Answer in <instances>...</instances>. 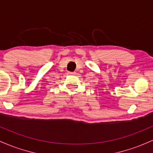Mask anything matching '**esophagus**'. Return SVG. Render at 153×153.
I'll use <instances>...</instances> for the list:
<instances>
[{
  "label": "esophagus",
  "instance_id": "34e87169",
  "mask_svg": "<svg viewBox=\"0 0 153 153\" xmlns=\"http://www.w3.org/2000/svg\"><path fill=\"white\" fill-rule=\"evenodd\" d=\"M68 74L70 75H75V73H74V72H73V73H72V72H68Z\"/></svg>",
  "mask_w": 153,
  "mask_h": 153
}]
</instances>
